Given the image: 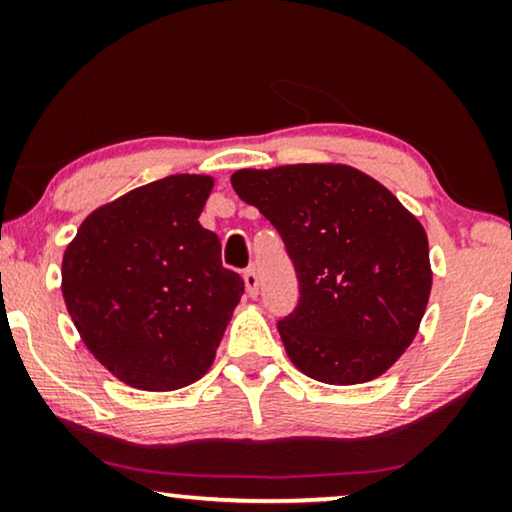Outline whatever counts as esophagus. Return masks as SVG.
<instances>
[{
	"label": "esophagus",
	"instance_id": "1",
	"mask_svg": "<svg viewBox=\"0 0 512 512\" xmlns=\"http://www.w3.org/2000/svg\"><path fill=\"white\" fill-rule=\"evenodd\" d=\"M244 286H247L249 298H256L258 296V275H256L254 268L244 270Z\"/></svg>",
	"mask_w": 512,
	"mask_h": 512
}]
</instances>
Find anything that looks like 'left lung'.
Returning <instances> with one entry per match:
<instances>
[{
	"label": "left lung",
	"mask_w": 512,
	"mask_h": 512,
	"mask_svg": "<svg viewBox=\"0 0 512 512\" xmlns=\"http://www.w3.org/2000/svg\"><path fill=\"white\" fill-rule=\"evenodd\" d=\"M235 193L277 228L300 284L279 321L293 366L324 384H363L401 359L431 293L426 230L389 188L338 163L237 170Z\"/></svg>",
	"instance_id": "obj_1"
}]
</instances>
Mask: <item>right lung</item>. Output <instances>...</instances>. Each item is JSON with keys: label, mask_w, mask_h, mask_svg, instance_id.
Instances as JSON below:
<instances>
[{"label": "right lung", "mask_w": 512, "mask_h": 512, "mask_svg": "<svg viewBox=\"0 0 512 512\" xmlns=\"http://www.w3.org/2000/svg\"><path fill=\"white\" fill-rule=\"evenodd\" d=\"M212 188L207 174L139 186L88 214L62 256V296L83 345L135 389L200 380L244 293L198 221Z\"/></svg>", "instance_id": "1"}]
</instances>
